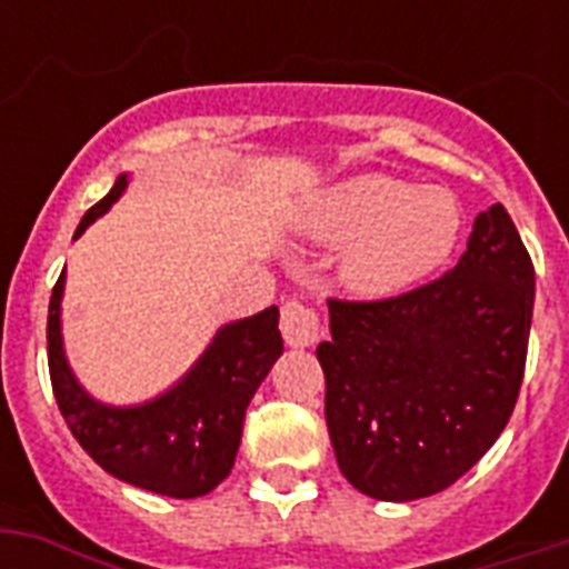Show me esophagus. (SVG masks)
Masks as SVG:
<instances>
[{
  "instance_id": "esophagus-1",
  "label": "esophagus",
  "mask_w": 569,
  "mask_h": 569,
  "mask_svg": "<svg viewBox=\"0 0 569 569\" xmlns=\"http://www.w3.org/2000/svg\"><path fill=\"white\" fill-rule=\"evenodd\" d=\"M280 330H283L286 346L310 348L321 339L319 312L301 301H286L280 310Z\"/></svg>"
}]
</instances>
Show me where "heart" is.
<instances>
[{"mask_svg": "<svg viewBox=\"0 0 569 569\" xmlns=\"http://www.w3.org/2000/svg\"><path fill=\"white\" fill-rule=\"evenodd\" d=\"M303 239L342 248L339 283L357 298H389L437 271L460 236V209L442 189L387 173L333 182L298 214Z\"/></svg>", "mask_w": 569, "mask_h": 569, "instance_id": "b5f03b06", "label": "heart"}]
</instances>
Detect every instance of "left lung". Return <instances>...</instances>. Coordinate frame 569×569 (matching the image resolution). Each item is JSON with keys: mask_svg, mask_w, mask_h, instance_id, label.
I'll list each match as a JSON object with an SVG mask.
<instances>
[{"mask_svg": "<svg viewBox=\"0 0 569 569\" xmlns=\"http://www.w3.org/2000/svg\"><path fill=\"white\" fill-rule=\"evenodd\" d=\"M325 416L342 476L383 502L446 490L511 419L535 266L502 203L478 212L449 274L387 301H328Z\"/></svg>", "mask_w": 569, "mask_h": 569, "instance_id": "left-lung-1", "label": "left lung"}]
</instances>
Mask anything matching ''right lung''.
<instances>
[{"label": "right lung", "instance_id": "1", "mask_svg": "<svg viewBox=\"0 0 569 569\" xmlns=\"http://www.w3.org/2000/svg\"><path fill=\"white\" fill-rule=\"evenodd\" d=\"M120 173L111 191L76 227L79 239L127 191ZM64 271L49 298L47 351L58 410L88 455L109 476L173 499H197L221 485L236 463L250 398L283 355L277 307L223 325L189 372L141 405H102L76 380L61 339Z\"/></svg>", "mask_w": 569, "mask_h": 569}]
</instances>
